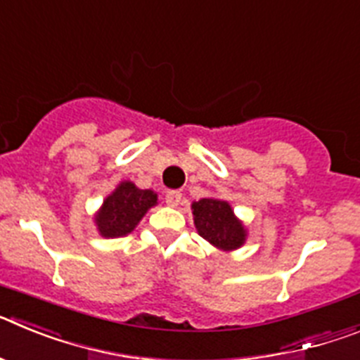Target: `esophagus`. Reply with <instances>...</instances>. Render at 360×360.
<instances>
[{
  "mask_svg": "<svg viewBox=\"0 0 360 360\" xmlns=\"http://www.w3.org/2000/svg\"><path fill=\"white\" fill-rule=\"evenodd\" d=\"M180 200H182V193H180V191H167V195H165V202H167V205L176 207L178 203H180Z\"/></svg>",
  "mask_w": 360,
  "mask_h": 360,
  "instance_id": "1",
  "label": "esophagus"
}]
</instances>
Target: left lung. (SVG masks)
I'll return each instance as SVG.
<instances>
[{
    "instance_id": "1",
    "label": "left lung",
    "mask_w": 360,
    "mask_h": 360,
    "mask_svg": "<svg viewBox=\"0 0 360 360\" xmlns=\"http://www.w3.org/2000/svg\"><path fill=\"white\" fill-rule=\"evenodd\" d=\"M195 227L200 236L221 252L243 247L247 241V227L240 218L234 214V209L227 200H219L214 196L202 198L191 203Z\"/></svg>"
}]
</instances>
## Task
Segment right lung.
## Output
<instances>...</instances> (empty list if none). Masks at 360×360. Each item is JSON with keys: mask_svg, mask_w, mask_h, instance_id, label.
Segmentation results:
<instances>
[{"mask_svg": "<svg viewBox=\"0 0 360 360\" xmlns=\"http://www.w3.org/2000/svg\"><path fill=\"white\" fill-rule=\"evenodd\" d=\"M158 203V195L151 189H139L129 180H122L94 216V224L103 238H122L141 224L146 212Z\"/></svg>", "mask_w": 360, "mask_h": 360, "instance_id": "right-lung-1", "label": "right lung"}]
</instances>
